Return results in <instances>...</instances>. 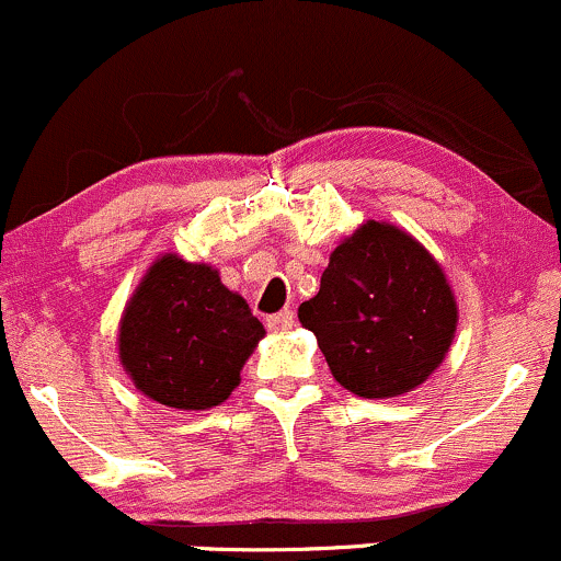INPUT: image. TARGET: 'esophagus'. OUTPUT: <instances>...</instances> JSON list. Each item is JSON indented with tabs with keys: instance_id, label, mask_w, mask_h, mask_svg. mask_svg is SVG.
I'll return each mask as SVG.
<instances>
[{
	"instance_id": "obj_1",
	"label": "esophagus",
	"mask_w": 561,
	"mask_h": 561,
	"mask_svg": "<svg viewBox=\"0 0 561 561\" xmlns=\"http://www.w3.org/2000/svg\"><path fill=\"white\" fill-rule=\"evenodd\" d=\"M294 327V310H280V313H273L267 319V329L273 332H286V329Z\"/></svg>"
}]
</instances>
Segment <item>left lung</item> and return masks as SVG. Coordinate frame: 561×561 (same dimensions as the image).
Returning <instances> with one entry per match:
<instances>
[{"label":"left lung","instance_id":"8db88e82","mask_svg":"<svg viewBox=\"0 0 561 561\" xmlns=\"http://www.w3.org/2000/svg\"><path fill=\"white\" fill-rule=\"evenodd\" d=\"M299 321L319 340L334 380L375 400L413 391L446 359L456 299L424 245L367 221L334 248Z\"/></svg>","mask_w":561,"mask_h":561}]
</instances>
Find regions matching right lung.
<instances>
[{
    "mask_svg": "<svg viewBox=\"0 0 561 561\" xmlns=\"http://www.w3.org/2000/svg\"><path fill=\"white\" fill-rule=\"evenodd\" d=\"M264 327L213 267L161 256L121 319L118 354L137 389L178 410L221 405Z\"/></svg>",
    "mask_w": 561,
    "mask_h": 561,
    "instance_id": "right-lung-1",
    "label": "right lung"
}]
</instances>
